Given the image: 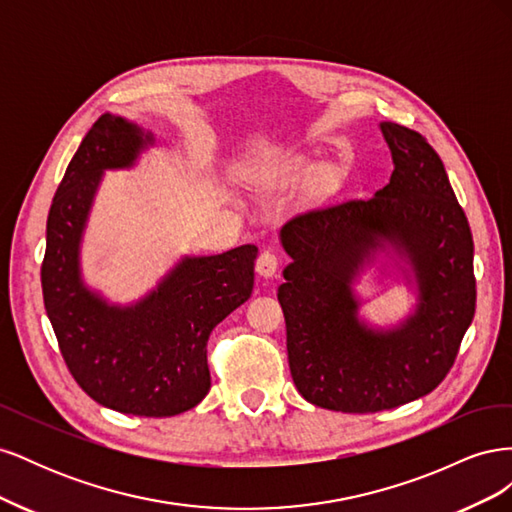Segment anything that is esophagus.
<instances>
[{"label":"esophagus","instance_id":"34e87169","mask_svg":"<svg viewBox=\"0 0 512 512\" xmlns=\"http://www.w3.org/2000/svg\"><path fill=\"white\" fill-rule=\"evenodd\" d=\"M280 265H282V256L271 250H265L256 260V273L260 277H273L277 269H280Z\"/></svg>","mask_w":512,"mask_h":512}]
</instances>
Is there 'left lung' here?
Listing matches in <instances>:
<instances>
[{
  "mask_svg": "<svg viewBox=\"0 0 512 512\" xmlns=\"http://www.w3.org/2000/svg\"><path fill=\"white\" fill-rule=\"evenodd\" d=\"M393 175L374 198L309 209L282 228L292 262L277 290L290 374L309 404L350 414L404 406L451 371L476 309L474 241L440 156L423 134L382 123ZM384 238L411 258L419 307L399 330L358 322L349 284Z\"/></svg>",
  "mask_w": 512,
  "mask_h": 512,
  "instance_id": "1",
  "label": "left lung"
}]
</instances>
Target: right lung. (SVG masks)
Segmentation results:
<instances>
[{
  "label": "right lung",
  "instance_id": "add662e5",
  "mask_svg": "<svg viewBox=\"0 0 512 512\" xmlns=\"http://www.w3.org/2000/svg\"><path fill=\"white\" fill-rule=\"evenodd\" d=\"M147 143L149 134L115 115L91 126L53 196L40 280L46 316L76 384L123 414L175 416L209 393V335L250 299L258 247L185 258L134 307H111L91 294L79 273L91 198L104 168L130 166Z\"/></svg>",
  "mask_w": 512,
  "mask_h": 512
}]
</instances>
